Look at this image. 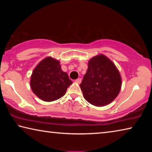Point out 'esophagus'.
<instances>
[{
	"instance_id": "1",
	"label": "esophagus",
	"mask_w": 152,
	"mask_h": 152,
	"mask_svg": "<svg viewBox=\"0 0 152 152\" xmlns=\"http://www.w3.org/2000/svg\"><path fill=\"white\" fill-rule=\"evenodd\" d=\"M75 82H76V83H78V84H80V83H81V82H82V79H81V78H78V79H76V80H75Z\"/></svg>"
}]
</instances>
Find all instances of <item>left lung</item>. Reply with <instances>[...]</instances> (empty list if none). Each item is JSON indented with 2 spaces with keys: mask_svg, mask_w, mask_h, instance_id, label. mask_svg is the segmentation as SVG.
<instances>
[{
  "mask_svg": "<svg viewBox=\"0 0 152 152\" xmlns=\"http://www.w3.org/2000/svg\"><path fill=\"white\" fill-rule=\"evenodd\" d=\"M88 70L80 84L84 99L96 107H103L115 100L121 87L119 72L104 55L88 61Z\"/></svg>",
  "mask_w": 152,
  "mask_h": 152,
  "instance_id": "8db88e82",
  "label": "left lung"
}]
</instances>
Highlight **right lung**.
Segmentation results:
<instances>
[{
	"label": "right lung",
	"mask_w": 152,
	"mask_h": 152,
	"mask_svg": "<svg viewBox=\"0 0 152 152\" xmlns=\"http://www.w3.org/2000/svg\"><path fill=\"white\" fill-rule=\"evenodd\" d=\"M72 83L68 74L61 70L60 61L48 57L33 70L30 85L36 96L51 102L62 97Z\"/></svg>",
	"instance_id": "1"
}]
</instances>
